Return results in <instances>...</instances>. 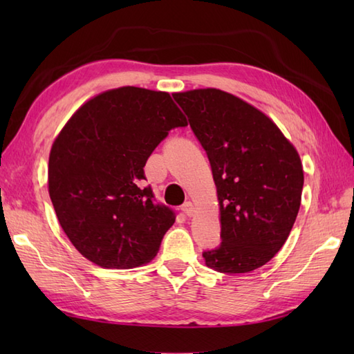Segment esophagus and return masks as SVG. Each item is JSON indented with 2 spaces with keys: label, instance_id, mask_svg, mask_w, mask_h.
Returning a JSON list of instances; mask_svg holds the SVG:
<instances>
[{
  "label": "esophagus",
  "instance_id": "esophagus-1",
  "mask_svg": "<svg viewBox=\"0 0 354 354\" xmlns=\"http://www.w3.org/2000/svg\"><path fill=\"white\" fill-rule=\"evenodd\" d=\"M181 212H183L185 216H189V217H192V216H193V213H194V207H193V204H192L190 201H189V202H185V204L181 207Z\"/></svg>",
  "mask_w": 354,
  "mask_h": 354
}]
</instances>
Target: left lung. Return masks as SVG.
I'll list each match as a JSON object with an SVG mask.
<instances>
[{
  "label": "left lung",
  "instance_id": "left-lung-1",
  "mask_svg": "<svg viewBox=\"0 0 354 354\" xmlns=\"http://www.w3.org/2000/svg\"><path fill=\"white\" fill-rule=\"evenodd\" d=\"M207 152L221 205V245L204 251L217 272L245 274L281 250L295 223L304 173L272 120L239 97L207 88L173 94Z\"/></svg>",
  "mask_w": 354,
  "mask_h": 354
}]
</instances>
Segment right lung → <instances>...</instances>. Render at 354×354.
<instances>
[{
	"mask_svg": "<svg viewBox=\"0 0 354 354\" xmlns=\"http://www.w3.org/2000/svg\"><path fill=\"white\" fill-rule=\"evenodd\" d=\"M184 126L170 94L135 86L99 94L68 120L50 152L48 192L84 257L108 269L155 257L176 216L140 184L155 147Z\"/></svg>",
	"mask_w": 354,
	"mask_h": 354,
	"instance_id": "right-lung-1",
	"label": "right lung"
}]
</instances>
